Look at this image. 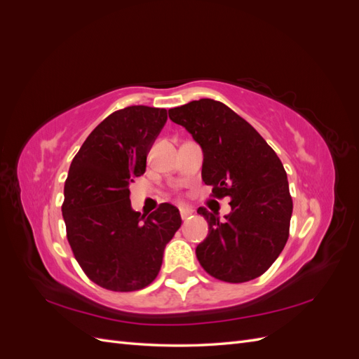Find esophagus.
<instances>
[{
    "instance_id": "1",
    "label": "esophagus",
    "mask_w": 359,
    "mask_h": 359,
    "mask_svg": "<svg viewBox=\"0 0 359 359\" xmlns=\"http://www.w3.org/2000/svg\"><path fill=\"white\" fill-rule=\"evenodd\" d=\"M180 214H181V219L186 220L187 217H190V215L193 214V210L186 208V206H181V208H180Z\"/></svg>"
}]
</instances>
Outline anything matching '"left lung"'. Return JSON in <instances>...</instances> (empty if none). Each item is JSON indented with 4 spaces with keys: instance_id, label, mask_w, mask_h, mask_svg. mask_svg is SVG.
Instances as JSON below:
<instances>
[{
    "instance_id": "8db88e82",
    "label": "left lung",
    "mask_w": 359,
    "mask_h": 359,
    "mask_svg": "<svg viewBox=\"0 0 359 359\" xmlns=\"http://www.w3.org/2000/svg\"><path fill=\"white\" fill-rule=\"evenodd\" d=\"M203 151L202 180L212 196L231 198L232 212L220 222L203 206L208 236L196 256L210 276L244 283L274 264L289 238L292 198L286 170L265 139L231 107L212 99L169 109Z\"/></svg>"
}]
</instances>
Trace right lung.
Returning a JSON list of instances; mask_svg holds the SVG:
<instances>
[{"mask_svg":"<svg viewBox=\"0 0 359 359\" xmlns=\"http://www.w3.org/2000/svg\"><path fill=\"white\" fill-rule=\"evenodd\" d=\"M168 111L128 106L111 114L74 156L64 186L62 217L72 252L91 281L133 292L153 283L181 215L161 203L148 217L130 205V182L144 175L147 156Z\"/></svg>","mask_w":359,"mask_h":359,"instance_id":"right-lung-1","label":"right lung"}]
</instances>
